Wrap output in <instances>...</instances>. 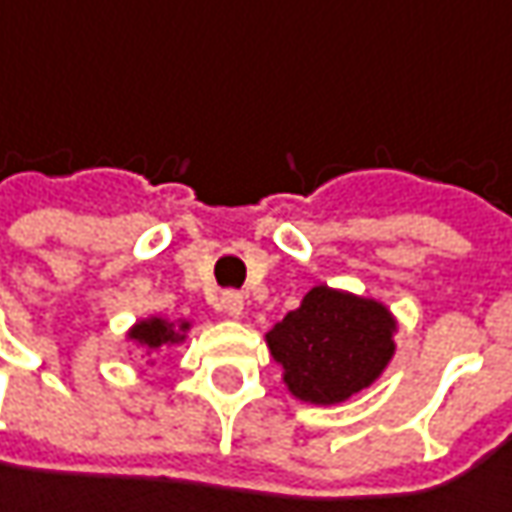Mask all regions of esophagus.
<instances>
[{
  "mask_svg": "<svg viewBox=\"0 0 512 512\" xmlns=\"http://www.w3.org/2000/svg\"><path fill=\"white\" fill-rule=\"evenodd\" d=\"M220 312H226L229 318H240L243 315V295L240 292H223L220 295Z\"/></svg>",
  "mask_w": 512,
  "mask_h": 512,
  "instance_id": "esophagus-1",
  "label": "esophagus"
}]
</instances>
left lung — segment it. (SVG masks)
Instances as JSON below:
<instances>
[{
    "label": "left lung",
    "mask_w": 512,
    "mask_h": 512,
    "mask_svg": "<svg viewBox=\"0 0 512 512\" xmlns=\"http://www.w3.org/2000/svg\"><path fill=\"white\" fill-rule=\"evenodd\" d=\"M395 318L384 303L315 286L266 332L286 389L309 404H341L367 389L395 355Z\"/></svg>",
    "instance_id": "1"
}]
</instances>
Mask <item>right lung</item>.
<instances>
[{
  "label": "right lung",
  "mask_w": 512,
  "mask_h": 512,
  "mask_svg": "<svg viewBox=\"0 0 512 512\" xmlns=\"http://www.w3.org/2000/svg\"><path fill=\"white\" fill-rule=\"evenodd\" d=\"M189 326V321L171 323L166 321V318H145V321L134 323V326L128 329V338H131L134 344L143 346L145 352H157V349H163V346L180 344V341L186 338Z\"/></svg>",
  "instance_id": "obj_1"
}]
</instances>
